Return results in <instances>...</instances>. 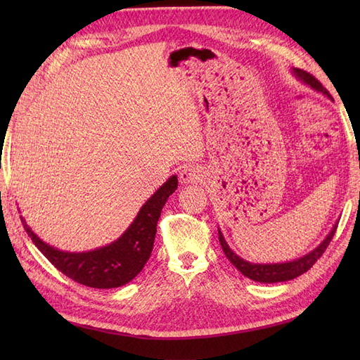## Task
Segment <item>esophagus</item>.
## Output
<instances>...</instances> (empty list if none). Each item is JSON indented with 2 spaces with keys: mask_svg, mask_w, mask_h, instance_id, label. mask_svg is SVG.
<instances>
[{
  "mask_svg": "<svg viewBox=\"0 0 360 360\" xmlns=\"http://www.w3.org/2000/svg\"><path fill=\"white\" fill-rule=\"evenodd\" d=\"M179 177L181 183H195L201 179V171L195 167H184L180 171Z\"/></svg>",
  "mask_w": 360,
  "mask_h": 360,
  "instance_id": "esophagus-1",
  "label": "esophagus"
}]
</instances>
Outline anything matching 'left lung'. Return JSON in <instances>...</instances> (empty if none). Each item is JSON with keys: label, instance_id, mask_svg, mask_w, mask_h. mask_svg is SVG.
<instances>
[{"label": "left lung", "instance_id": "obj_1", "mask_svg": "<svg viewBox=\"0 0 360 360\" xmlns=\"http://www.w3.org/2000/svg\"><path fill=\"white\" fill-rule=\"evenodd\" d=\"M291 72L303 84L309 85L312 90L319 91V93H323L326 97H329V99H332L329 91L326 90L324 86L317 79H315L312 75L307 73L304 70H300V69H292ZM336 226H338V222L333 225L330 233L326 236L324 240L317 248H315L314 250H311V252H308L307 255H303V257L296 258V259H291V261H285V263H269V264L250 263V261H246L242 257H238L234 252V250L230 246H228V243L225 240L224 234L221 233V230H217V234H219V243L222 246L224 254L226 255L228 259L231 261L233 266L238 271H240L242 275H245L246 278L252 279L255 282H263V284H275V282H285V281L294 279V278L303 275L304 271H308L315 264V261H317L323 255L326 248L329 246L332 237H333V234L336 231Z\"/></svg>", "mask_w": 360, "mask_h": 360}]
</instances>
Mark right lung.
<instances>
[{
  "instance_id": "right-lung-1",
  "label": "right lung",
  "mask_w": 360,
  "mask_h": 360,
  "mask_svg": "<svg viewBox=\"0 0 360 360\" xmlns=\"http://www.w3.org/2000/svg\"><path fill=\"white\" fill-rule=\"evenodd\" d=\"M177 176H171L141 207L134 222L112 243L89 252H68L48 243L31 230L20 216L25 231L40 252L61 274L91 288H117L132 281L153 250L156 225L162 207L177 189Z\"/></svg>"
}]
</instances>
